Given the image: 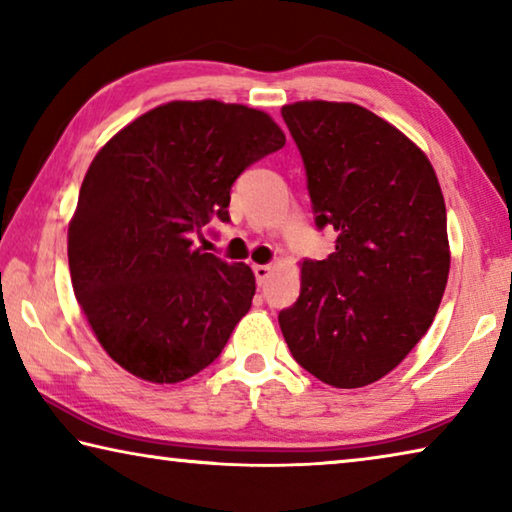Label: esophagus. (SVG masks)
I'll return each mask as SVG.
<instances>
[{
    "label": "esophagus",
    "mask_w": 512,
    "mask_h": 512,
    "mask_svg": "<svg viewBox=\"0 0 512 512\" xmlns=\"http://www.w3.org/2000/svg\"><path fill=\"white\" fill-rule=\"evenodd\" d=\"M253 273H255V280L259 287H264V284L268 282V277H271V266L268 264H255L253 266Z\"/></svg>",
    "instance_id": "34e87169"
}]
</instances>
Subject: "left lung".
<instances>
[{
	"label": "left lung",
	"instance_id": "8db88e82",
	"mask_svg": "<svg viewBox=\"0 0 512 512\" xmlns=\"http://www.w3.org/2000/svg\"><path fill=\"white\" fill-rule=\"evenodd\" d=\"M307 173L327 259L302 262L300 296L280 327L302 368L336 388L388 375L427 334L449 275L447 210L418 146L357 103L282 108Z\"/></svg>",
	"mask_w": 512,
	"mask_h": 512
}]
</instances>
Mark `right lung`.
<instances>
[{"mask_svg": "<svg viewBox=\"0 0 512 512\" xmlns=\"http://www.w3.org/2000/svg\"><path fill=\"white\" fill-rule=\"evenodd\" d=\"M262 110L171 101L119 131L92 160L69 223L72 287L112 359L153 384H176L219 357L248 314L255 275L194 246L230 189L284 146Z\"/></svg>", "mask_w": 512, "mask_h": 512, "instance_id": "obj_1", "label": "right lung"}]
</instances>
